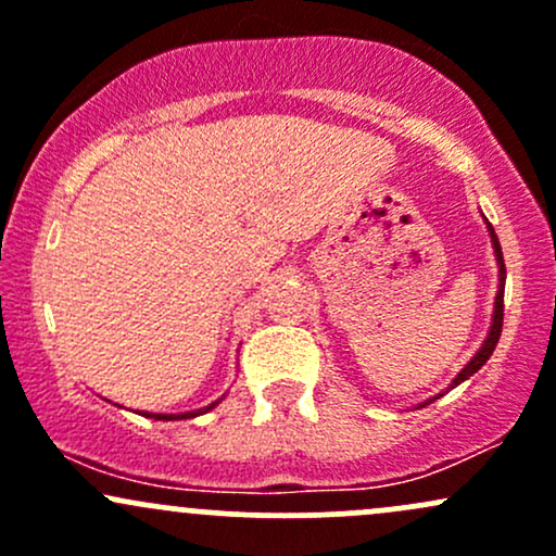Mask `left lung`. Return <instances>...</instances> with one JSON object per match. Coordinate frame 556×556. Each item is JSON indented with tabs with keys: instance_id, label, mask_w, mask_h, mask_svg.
Here are the masks:
<instances>
[{
	"instance_id": "8db88e82",
	"label": "left lung",
	"mask_w": 556,
	"mask_h": 556,
	"mask_svg": "<svg viewBox=\"0 0 556 556\" xmlns=\"http://www.w3.org/2000/svg\"><path fill=\"white\" fill-rule=\"evenodd\" d=\"M488 230H491V238H493V249H495V260H498V267H501V286H498V296H495L493 326H491V333H488L485 344H482L480 352H477V355L471 357V361L467 363V366H464V371L458 374L456 379H453V384H451V387L462 384L464 379H469L471 374H477V371H480L482 366H485V363H488V357L493 355L495 344H498L501 328H504V276H506V270H504V254H501V243H498V238H495V232H493L491 225H488Z\"/></svg>"
}]
</instances>
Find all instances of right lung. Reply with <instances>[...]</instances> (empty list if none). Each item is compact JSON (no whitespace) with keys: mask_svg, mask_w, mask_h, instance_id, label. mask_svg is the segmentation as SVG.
<instances>
[{"mask_svg":"<svg viewBox=\"0 0 556 556\" xmlns=\"http://www.w3.org/2000/svg\"><path fill=\"white\" fill-rule=\"evenodd\" d=\"M219 403V400H217ZM217 403H212V405H206V408H201V410H190V414H180V416H166V414H142V416H153V419H161V421H172V419H190V416H199V414H206V410H212L214 405Z\"/></svg>","mask_w":556,"mask_h":556,"instance_id":"right-lung-1","label":"right lung"}]
</instances>
